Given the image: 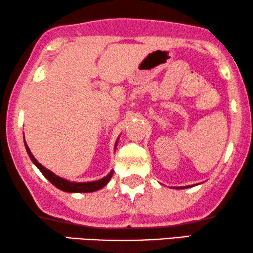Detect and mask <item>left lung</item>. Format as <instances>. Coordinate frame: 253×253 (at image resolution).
<instances>
[{
  "label": "left lung",
  "mask_w": 253,
  "mask_h": 253,
  "mask_svg": "<svg viewBox=\"0 0 253 253\" xmlns=\"http://www.w3.org/2000/svg\"><path fill=\"white\" fill-rule=\"evenodd\" d=\"M185 188H186V186H185Z\"/></svg>",
  "instance_id": "8db88e82"
}]
</instances>
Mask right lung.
<instances>
[{"label": "right lung", "mask_w": 253, "mask_h": 253, "mask_svg": "<svg viewBox=\"0 0 253 253\" xmlns=\"http://www.w3.org/2000/svg\"><path fill=\"white\" fill-rule=\"evenodd\" d=\"M25 147H26V151L27 153H29L31 160L33 161V164L37 166L38 169L42 172V175L46 177L48 181H49L51 184L56 186L57 189L62 190V191H65V192H93V191H96V190L101 189L105 186L107 183L109 182V179L112 178L113 176V171L109 172V175H107L106 177H103L101 179H99V181H94V182H86V183H75V182H69V181H65V179L58 177L55 174H53L50 170H48L46 167H43L42 165L39 164L34 157L31 153L29 146H27L26 143H25Z\"/></svg>", "instance_id": "obj_1"}]
</instances>
